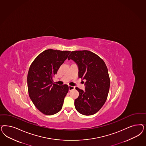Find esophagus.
I'll return each instance as SVG.
<instances>
[{"label":"esophagus","instance_id":"1","mask_svg":"<svg viewBox=\"0 0 146 146\" xmlns=\"http://www.w3.org/2000/svg\"><path fill=\"white\" fill-rule=\"evenodd\" d=\"M75 87L74 86H70V85H69V90L71 91V90H72L75 89Z\"/></svg>","mask_w":146,"mask_h":146}]
</instances>
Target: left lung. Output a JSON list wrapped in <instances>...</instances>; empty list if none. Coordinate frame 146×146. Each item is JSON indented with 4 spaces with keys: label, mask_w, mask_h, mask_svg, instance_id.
I'll return each instance as SVG.
<instances>
[{
    "label": "left lung",
    "mask_w": 146,
    "mask_h": 146,
    "mask_svg": "<svg viewBox=\"0 0 146 146\" xmlns=\"http://www.w3.org/2000/svg\"><path fill=\"white\" fill-rule=\"evenodd\" d=\"M78 66V76L85 80V90L76 87L78 97L75 106L79 113L90 115L97 113L105 103L110 86L108 69L103 60L89 50L72 51L68 57Z\"/></svg>",
    "instance_id": "left-lung-1"
}]
</instances>
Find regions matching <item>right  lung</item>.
Listing matches in <instances>:
<instances>
[{
	"label": "right lung",
	"instance_id": "add662e5",
	"mask_svg": "<svg viewBox=\"0 0 146 146\" xmlns=\"http://www.w3.org/2000/svg\"><path fill=\"white\" fill-rule=\"evenodd\" d=\"M70 51L49 49L40 54L32 63L27 75L29 96L43 114L58 112L68 92V85L53 83V77L67 58Z\"/></svg>",
	"mask_w": 146,
	"mask_h": 146
}]
</instances>
